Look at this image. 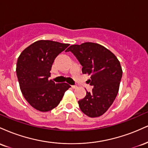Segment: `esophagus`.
Masks as SVG:
<instances>
[{
	"mask_svg": "<svg viewBox=\"0 0 148 148\" xmlns=\"http://www.w3.org/2000/svg\"><path fill=\"white\" fill-rule=\"evenodd\" d=\"M72 88L73 89H76V88H77V86H72Z\"/></svg>",
	"mask_w": 148,
	"mask_h": 148,
	"instance_id": "1",
	"label": "esophagus"
}]
</instances>
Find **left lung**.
<instances>
[{"label": "left lung", "instance_id": "left-lung-1", "mask_svg": "<svg viewBox=\"0 0 148 148\" xmlns=\"http://www.w3.org/2000/svg\"><path fill=\"white\" fill-rule=\"evenodd\" d=\"M66 51L74 53L83 66V74L90 76L88 81L93 86L78 102L80 109L90 118L101 116L118 95L123 76L120 61L111 51L93 42L72 45Z\"/></svg>", "mask_w": 148, "mask_h": 148}]
</instances>
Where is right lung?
<instances>
[{"label": "right lung", "instance_id": "right-lung-1", "mask_svg": "<svg viewBox=\"0 0 148 148\" xmlns=\"http://www.w3.org/2000/svg\"><path fill=\"white\" fill-rule=\"evenodd\" d=\"M69 46L38 40L25 48L18 58L16 72L20 89L25 100L37 111H51L71 87L66 83L55 84L49 80L54 60Z\"/></svg>", "mask_w": 148, "mask_h": 148}]
</instances>
